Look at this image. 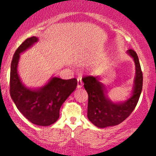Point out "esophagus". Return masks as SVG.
<instances>
[{
  "label": "esophagus",
  "instance_id": "1",
  "mask_svg": "<svg viewBox=\"0 0 156 156\" xmlns=\"http://www.w3.org/2000/svg\"><path fill=\"white\" fill-rule=\"evenodd\" d=\"M82 86H83V84H82V79L80 77H78L77 78V88H81V87H82Z\"/></svg>",
  "mask_w": 156,
  "mask_h": 156
}]
</instances>
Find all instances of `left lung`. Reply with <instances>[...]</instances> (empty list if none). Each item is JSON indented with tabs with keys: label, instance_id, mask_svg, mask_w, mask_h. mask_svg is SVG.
<instances>
[{
	"label": "left lung",
	"instance_id": "obj_1",
	"mask_svg": "<svg viewBox=\"0 0 156 156\" xmlns=\"http://www.w3.org/2000/svg\"><path fill=\"white\" fill-rule=\"evenodd\" d=\"M127 52L133 58L136 72L133 94L124 103H113L106 97L104 85L97 77L84 76V87L89 96L87 117L96 126L106 128L119 124L130 116L137 105L142 91L143 72L136 52L132 49Z\"/></svg>",
	"mask_w": 156,
	"mask_h": 156
}]
</instances>
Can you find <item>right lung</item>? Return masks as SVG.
<instances>
[{
    "mask_svg": "<svg viewBox=\"0 0 156 156\" xmlns=\"http://www.w3.org/2000/svg\"><path fill=\"white\" fill-rule=\"evenodd\" d=\"M37 37L27 38L17 49L10 66V94L18 109L31 123L38 126H50L59 117L61 106L75 90L76 78L62 80L53 77L37 90L27 89L22 84L18 74L20 54L37 42Z\"/></svg>",
    "mask_w": 156,
    "mask_h": 156,
    "instance_id": "1",
    "label": "right lung"
}]
</instances>
